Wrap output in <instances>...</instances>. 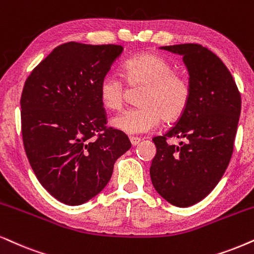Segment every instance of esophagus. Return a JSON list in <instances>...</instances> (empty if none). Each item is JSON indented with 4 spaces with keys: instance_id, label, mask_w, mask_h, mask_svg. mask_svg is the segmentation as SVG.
<instances>
[{
    "instance_id": "1",
    "label": "esophagus",
    "mask_w": 254,
    "mask_h": 254,
    "mask_svg": "<svg viewBox=\"0 0 254 254\" xmlns=\"http://www.w3.org/2000/svg\"><path fill=\"white\" fill-rule=\"evenodd\" d=\"M130 142H131V144H132L133 146H136V145H138V144L140 143V138H138V137H130Z\"/></svg>"
}]
</instances>
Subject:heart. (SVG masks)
Returning a JSON list of instances; mask_svg holds the SVG:
<instances>
[{
	"mask_svg": "<svg viewBox=\"0 0 254 254\" xmlns=\"http://www.w3.org/2000/svg\"><path fill=\"white\" fill-rule=\"evenodd\" d=\"M127 83L143 85L137 97L138 107L124 110L111 118L115 129L127 134H139L155 129L160 118L177 120L184 114L191 99L188 78L175 72L172 64L156 54H140L123 64ZM98 94L109 110H118L123 104L124 84L116 73L108 72L101 79Z\"/></svg>",
	"mask_w": 254,
	"mask_h": 254,
	"instance_id": "1",
	"label": "heart"
}]
</instances>
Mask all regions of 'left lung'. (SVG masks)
<instances>
[{
  "label": "left lung",
  "mask_w": 254,
  "mask_h": 254,
  "mask_svg": "<svg viewBox=\"0 0 254 254\" xmlns=\"http://www.w3.org/2000/svg\"><path fill=\"white\" fill-rule=\"evenodd\" d=\"M159 49L183 56L191 99L175 127L152 139L157 152L151 163V182L170 204L188 207L206 197L227 169L242 98L229 69L211 50L193 43ZM171 136L182 139L179 146L166 142Z\"/></svg>",
  "instance_id": "8db88e82"
}]
</instances>
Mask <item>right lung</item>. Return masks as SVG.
Returning a JSON list of instances; mask_svg holds the SVG:
<instances>
[{"instance_id":"add662e5","label":"right lung","mask_w":254,"mask_h":254,"mask_svg":"<svg viewBox=\"0 0 254 254\" xmlns=\"http://www.w3.org/2000/svg\"><path fill=\"white\" fill-rule=\"evenodd\" d=\"M123 53L116 44L68 42L55 48L24 83V150L38 182L61 203L82 205L110 181L115 162L131 147L107 127L101 79Z\"/></svg>"}]
</instances>
